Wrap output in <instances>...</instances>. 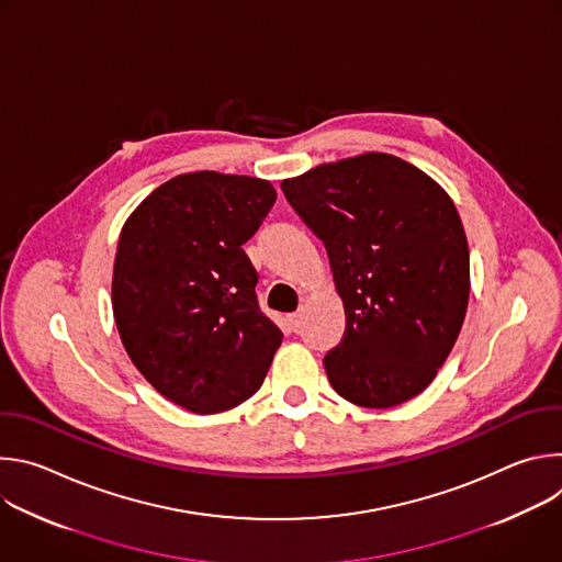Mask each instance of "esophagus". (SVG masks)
<instances>
[{
    "label": "esophagus",
    "mask_w": 562,
    "mask_h": 562,
    "mask_svg": "<svg viewBox=\"0 0 562 562\" xmlns=\"http://www.w3.org/2000/svg\"><path fill=\"white\" fill-rule=\"evenodd\" d=\"M289 325H291V329H293V331H297V329L302 327V313H300V311L289 315Z\"/></svg>",
    "instance_id": "esophagus-1"
}]
</instances>
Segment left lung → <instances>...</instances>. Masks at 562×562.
I'll return each instance as SVG.
<instances>
[{
  "label": "left lung",
  "mask_w": 562,
  "mask_h": 562,
  "mask_svg": "<svg viewBox=\"0 0 562 562\" xmlns=\"http://www.w3.org/2000/svg\"><path fill=\"white\" fill-rule=\"evenodd\" d=\"M323 239L347 329L325 356L353 405L389 409L429 386L469 300V249L451 198L395 155L367 153L282 182Z\"/></svg>",
  "instance_id": "obj_1"
}]
</instances>
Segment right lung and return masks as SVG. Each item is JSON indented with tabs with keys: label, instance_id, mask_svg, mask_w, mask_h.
I'll list each match as a JSON object with an SVG mask.
<instances>
[{
	"label": "right lung",
	"instance_id": "obj_1",
	"mask_svg": "<svg viewBox=\"0 0 562 562\" xmlns=\"http://www.w3.org/2000/svg\"><path fill=\"white\" fill-rule=\"evenodd\" d=\"M276 198L265 180L198 171L155 189L122 228L113 269L120 338L139 373L193 414L245 403L282 342L243 249Z\"/></svg>",
	"mask_w": 562,
	"mask_h": 562
}]
</instances>
